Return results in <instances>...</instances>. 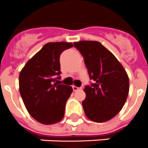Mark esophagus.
I'll list each match as a JSON object with an SVG mask.
<instances>
[{
  "label": "esophagus",
  "mask_w": 148,
  "mask_h": 148,
  "mask_svg": "<svg viewBox=\"0 0 148 148\" xmlns=\"http://www.w3.org/2000/svg\"><path fill=\"white\" fill-rule=\"evenodd\" d=\"M73 91H77L79 89H81V87H76L75 86H73Z\"/></svg>",
  "instance_id": "34e87169"
}]
</instances>
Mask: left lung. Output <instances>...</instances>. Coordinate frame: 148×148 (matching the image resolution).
I'll return each mask as SVG.
<instances>
[{"mask_svg": "<svg viewBox=\"0 0 148 148\" xmlns=\"http://www.w3.org/2000/svg\"><path fill=\"white\" fill-rule=\"evenodd\" d=\"M74 47L83 56L89 77L95 82L86 86L82 101L86 117L95 122L114 118L125 105L129 92V78L125 68L111 52L97 41L82 40Z\"/></svg>", "mask_w": 148, "mask_h": 148, "instance_id": "1", "label": "left lung"}]
</instances>
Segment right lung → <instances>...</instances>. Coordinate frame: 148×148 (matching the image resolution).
Masks as SVG:
<instances>
[{"label": "right lung", "mask_w": 148, "mask_h": 148, "mask_svg": "<svg viewBox=\"0 0 148 148\" xmlns=\"http://www.w3.org/2000/svg\"><path fill=\"white\" fill-rule=\"evenodd\" d=\"M72 42H48L29 59L19 75V89L29 114L43 125H53L64 117L71 86L54 83L60 72V56Z\"/></svg>", "instance_id": "obj_1"}]
</instances>
